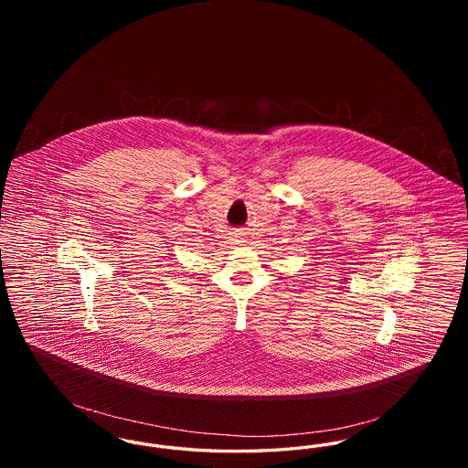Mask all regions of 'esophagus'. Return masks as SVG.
I'll use <instances>...</instances> for the list:
<instances>
[{
  "instance_id": "1",
  "label": "esophagus",
  "mask_w": 468,
  "mask_h": 468,
  "mask_svg": "<svg viewBox=\"0 0 468 468\" xmlns=\"http://www.w3.org/2000/svg\"><path fill=\"white\" fill-rule=\"evenodd\" d=\"M240 235H242V233H240V231H239V233H237V237H240ZM239 242H242V240H239Z\"/></svg>"
}]
</instances>
